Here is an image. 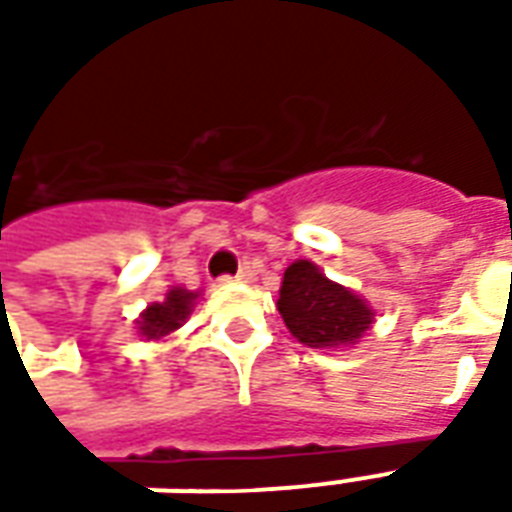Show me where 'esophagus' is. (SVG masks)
Instances as JSON below:
<instances>
[{
	"label": "esophagus",
	"mask_w": 512,
	"mask_h": 512,
	"mask_svg": "<svg viewBox=\"0 0 512 512\" xmlns=\"http://www.w3.org/2000/svg\"><path fill=\"white\" fill-rule=\"evenodd\" d=\"M235 279H238V282H252V279H255V271H252V266H241V271L235 274Z\"/></svg>",
	"instance_id": "esophagus-1"
}]
</instances>
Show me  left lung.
Here are the masks:
<instances>
[{
  "label": "left lung",
  "mask_w": 512,
  "mask_h": 512,
  "mask_svg": "<svg viewBox=\"0 0 512 512\" xmlns=\"http://www.w3.org/2000/svg\"><path fill=\"white\" fill-rule=\"evenodd\" d=\"M277 310L290 334L318 351L356 348L376 323V310L365 296L326 277L312 260L285 268Z\"/></svg>",
  "instance_id": "left-lung-1"
}]
</instances>
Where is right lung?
I'll use <instances>...</instances> for the list:
<instances>
[{
	"instance_id": "right-lung-1",
	"label": "right lung",
	"mask_w": 512,
	"mask_h": 512,
	"mask_svg": "<svg viewBox=\"0 0 512 512\" xmlns=\"http://www.w3.org/2000/svg\"><path fill=\"white\" fill-rule=\"evenodd\" d=\"M200 296V290H186L183 285H172L164 299L147 304L145 310L139 312L136 334L145 343H167V340H172V334L189 321Z\"/></svg>"
}]
</instances>
